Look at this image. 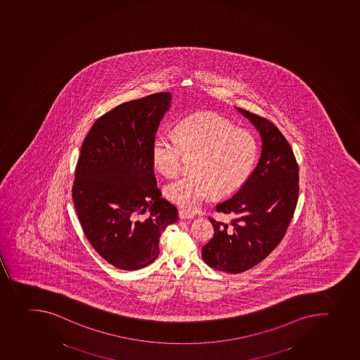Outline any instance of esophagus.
<instances>
[{
    "label": "esophagus",
    "mask_w": 360,
    "mask_h": 360,
    "mask_svg": "<svg viewBox=\"0 0 360 360\" xmlns=\"http://www.w3.org/2000/svg\"><path fill=\"white\" fill-rule=\"evenodd\" d=\"M179 218H180V219H191V218H194V216H193L191 214H189V212L180 210L179 211Z\"/></svg>",
    "instance_id": "34e87169"
}]
</instances>
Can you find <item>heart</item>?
<instances>
[{"label":"heart","mask_w":360,"mask_h":360,"mask_svg":"<svg viewBox=\"0 0 360 360\" xmlns=\"http://www.w3.org/2000/svg\"><path fill=\"white\" fill-rule=\"evenodd\" d=\"M175 139L159 135L151 149L155 169L166 178L181 172L186 158L193 174L165 187V196L185 210L194 211L216 195L236 194L248 181L259 160V146L253 131L214 113H198L175 127Z\"/></svg>","instance_id":"obj_1"}]
</instances>
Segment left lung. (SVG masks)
<instances>
[{"label": "left lung", "mask_w": 360, "mask_h": 360, "mask_svg": "<svg viewBox=\"0 0 360 360\" xmlns=\"http://www.w3.org/2000/svg\"><path fill=\"white\" fill-rule=\"evenodd\" d=\"M259 130L262 153L243 188L216 207L231 223L210 217L214 237L202 247L207 266L240 274L253 268L285 236L299 198V166L278 128L266 117L238 108Z\"/></svg>", "instance_id": "obj_1"}]
</instances>
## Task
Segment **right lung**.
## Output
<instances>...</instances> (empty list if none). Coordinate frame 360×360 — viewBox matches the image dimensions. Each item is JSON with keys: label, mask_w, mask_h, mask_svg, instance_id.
Returning <instances> with one entry per match:
<instances>
[{"label": "right lung", "mask_w": 360, "mask_h": 360, "mask_svg": "<svg viewBox=\"0 0 360 360\" xmlns=\"http://www.w3.org/2000/svg\"><path fill=\"white\" fill-rule=\"evenodd\" d=\"M171 104L159 92L114 107L92 124L75 169L72 202L82 230L103 259L137 270L159 255V239L178 219L160 198L151 149Z\"/></svg>", "instance_id": "obj_1"}]
</instances>
